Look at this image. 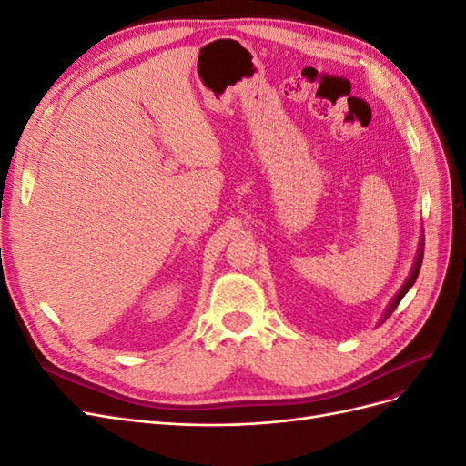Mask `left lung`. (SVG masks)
<instances>
[{
	"label": "left lung",
	"mask_w": 466,
	"mask_h": 466,
	"mask_svg": "<svg viewBox=\"0 0 466 466\" xmlns=\"http://www.w3.org/2000/svg\"><path fill=\"white\" fill-rule=\"evenodd\" d=\"M421 258H424V248H421V250L418 252V258H416V264H414V270H412L410 278H408V279H406V284L402 286V289L399 291V295H397V298H394V301L390 303V307H389V311H387V317H390V313L394 311V309H397V305L400 303V299L404 298V295H406V291H408V289H410V288L414 286V281H416V278H418V274H420V268H421ZM387 317H385V319H387Z\"/></svg>",
	"instance_id": "left-lung-1"
}]
</instances>
